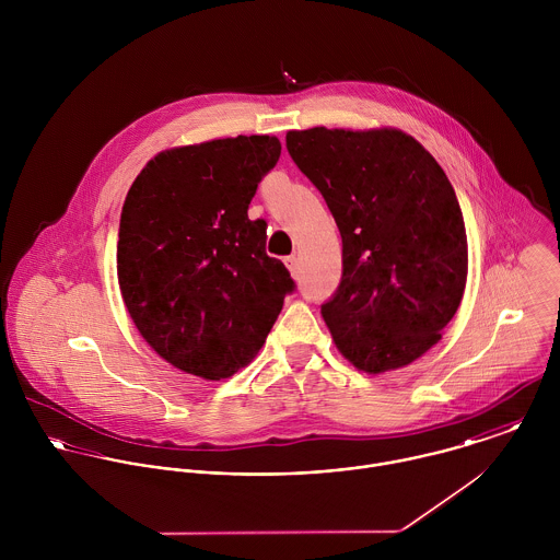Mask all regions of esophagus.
Returning a JSON list of instances; mask_svg holds the SVG:
<instances>
[{"mask_svg": "<svg viewBox=\"0 0 560 560\" xmlns=\"http://www.w3.org/2000/svg\"><path fill=\"white\" fill-rule=\"evenodd\" d=\"M284 265L289 267V271H291L293 276H298V258H295V256H287V258H284Z\"/></svg>", "mask_w": 560, "mask_h": 560, "instance_id": "obj_1", "label": "esophagus"}]
</instances>
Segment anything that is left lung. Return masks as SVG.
<instances>
[{
	"mask_svg": "<svg viewBox=\"0 0 560 560\" xmlns=\"http://www.w3.org/2000/svg\"><path fill=\"white\" fill-rule=\"evenodd\" d=\"M287 149L342 237V276L320 304L336 347L366 373L413 362L466 289V224L448 176L397 129L289 131Z\"/></svg>",
	"mask_w": 560,
	"mask_h": 560,
	"instance_id": "1",
	"label": "left lung"
}]
</instances>
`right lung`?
Returning <instances> with one entry per match:
<instances>
[{
    "instance_id": "1",
    "label": "right lung",
    "mask_w": 560,
    "mask_h": 560,
    "mask_svg": "<svg viewBox=\"0 0 560 560\" xmlns=\"http://www.w3.org/2000/svg\"><path fill=\"white\" fill-rule=\"evenodd\" d=\"M269 136L165 151L133 180L118 231V282L144 340L172 366L226 380L265 345L295 291L247 207L280 160Z\"/></svg>"
}]
</instances>
